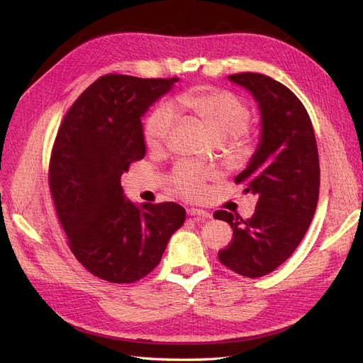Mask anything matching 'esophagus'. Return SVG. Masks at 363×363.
Here are the masks:
<instances>
[{"label": "esophagus", "instance_id": "1", "mask_svg": "<svg viewBox=\"0 0 363 363\" xmlns=\"http://www.w3.org/2000/svg\"><path fill=\"white\" fill-rule=\"evenodd\" d=\"M188 215H189V216H194V218H204V219L211 218V213L203 211V208H195V207L188 208Z\"/></svg>", "mask_w": 363, "mask_h": 363}]
</instances>
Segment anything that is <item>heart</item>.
<instances>
[{
	"instance_id": "obj_1",
	"label": "heart",
	"mask_w": 363,
	"mask_h": 363,
	"mask_svg": "<svg viewBox=\"0 0 363 363\" xmlns=\"http://www.w3.org/2000/svg\"><path fill=\"white\" fill-rule=\"evenodd\" d=\"M175 107L191 113L203 123L216 140H223L230 151L242 152L248 148L250 135L247 125L251 118L248 104L228 91L216 87H199L177 96ZM175 116L168 104L156 107L144 125V138L150 148H160L168 142ZM215 172L203 169L189 162H182L172 172V186L179 194L199 199L206 191V182Z\"/></svg>"
}]
</instances>
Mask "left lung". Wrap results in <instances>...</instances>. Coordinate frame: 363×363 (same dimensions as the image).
<instances>
[{"label": "left lung", "instance_id": "left-lung-1", "mask_svg": "<svg viewBox=\"0 0 363 363\" xmlns=\"http://www.w3.org/2000/svg\"><path fill=\"white\" fill-rule=\"evenodd\" d=\"M255 96L260 111V140L248 167L236 175L244 192L257 196L255 215L242 219L213 213L233 228V240L218 252L219 262L244 277L272 272L300 245L316 211L320 159L312 121L286 86L268 75H228Z\"/></svg>", "mask_w": 363, "mask_h": 363}]
</instances>
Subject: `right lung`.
<instances>
[{
	"instance_id": "1",
	"label": "right lung",
	"mask_w": 363,
	"mask_h": 363,
	"mask_svg": "<svg viewBox=\"0 0 363 363\" xmlns=\"http://www.w3.org/2000/svg\"><path fill=\"white\" fill-rule=\"evenodd\" d=\"M172 79L108 74L77 98L59 127L50 191L74 256L95 277L133 283L155 269L186 218L177 203L127 200L121 175L144 159L140 118Z\"/></svg>"
}]
</instances>
